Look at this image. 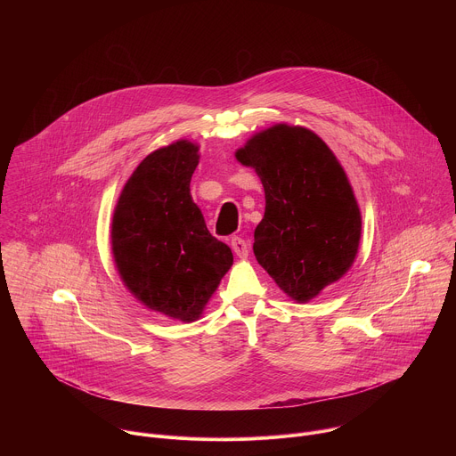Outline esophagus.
I'll return each mask as SVG.
<instances>
[{"label": "esophagus", "mask_w": 456, "mask_h": 456, "mask_svg": "<svg viewBox=\"0 0 456 456\" xmlns=\"http://www.w3.org/2000/svg\"><path fill=\"white\" fill-rule=\"evenodd\" d=\"M231 247H232L234 254H236L240 259H247V257H248V247H247L245 240L234 236V238L231 240Z\"/></svg>", "instance_id": "obj_1"}]
</instances>
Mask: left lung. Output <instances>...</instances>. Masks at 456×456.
Listing matches in <instances>:
<instances>
[{
  "instance_id": "left-lung-1",
  "label": "left lung",
  "mask_w": 456,
  "mask_h": 456,
  "mask_svg": "<svg viewBox=\"0 0 456 456\" xmlns=\"http://www.w3.org/2000/svg\"><path fill=\"white\" fill-rule=\"evenodd\" d=\"M234 156L265 188L257 263L291 300L311 302L359 252L362 216L345 168L314 131L284 122L250 136Z\"/></svg>"
}]
</instances>
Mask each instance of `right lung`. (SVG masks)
<instances>
[{
	"instance_id": "add662e5",
	"label": "right lung",
	"mask_w": 456,
	"mask_h": 456,
	"mask_svg": "<svg viewBox=\"0 0 456 456\" xmlns=\"http://www.w3.org/2000/svg\"><path fill=\"white\" fill-rule=\"evenodd\" d=\"M199 143L177 140L151 152L126 181L111 220V254L120 281L147 309L197 322L232 266L213 238L190 181Z\"/></svg>"
}]
</instances>
